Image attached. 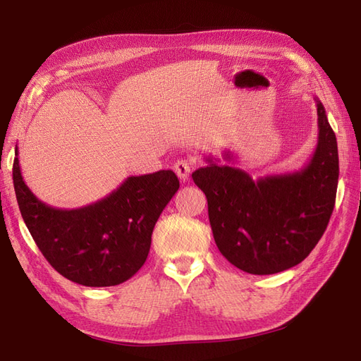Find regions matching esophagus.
Returning a JSON list of instances; mask_svg holds the SVG:
<instances>
[{
    "label": "esophagus",
    "mask_w": 361,
    "mask_h": 361,
    "mask_svg": "<svg viewBox=\"0 0 361 361\" xmlns=\"http://www.w3.org/2000/svg\"><path fill=\"white\" fill-rule=\"evenodd\" d=\"M191 169H192V162L190 159H180L176 164H174V171L179 176L180 180H188L190 174H191Z\"/></svg>",
    "instance_id": "esophagus-1"
}]
</instances>
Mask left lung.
<instances>
[{"label": "left lung", "instance_id": "8db88e82", "mask_svg": "<svg viewBox=\"0 0 361 361\" xmlns=\"http://www.w3.org/2000/svg\"><path fill=\"white\" fill-rule=\"evenodd\" d=\"M318 108V145L312 159L292 173L253 179L241 169L207 157L192 173L204 192L215 244L236 268L276 274L298 265L318 244L330 221L338 179L337 141ZM226 161H233L231 150Z\"/></svg>", "mask_w": 361, "mask_h": 361}]
</instances>
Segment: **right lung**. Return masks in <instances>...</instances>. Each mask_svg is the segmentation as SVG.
I'll return each mask as SVG.
<instances>
[{"instance_id": "add662e5", "label": "right lung", "mask_w": 361, "mask_h": 361, "mask_svg": "<svg viewBox=\"0 0 361 361\" xmlns=\"http://www.w3.org/2000/svg\"><path fill=\"white\" fill-rule=\"evenodd\" d=\"M13 185L20 215L51 267L82 286H116L145 265L152 232L179 190L178 176L161 170L129 176L117 190L78 209L39 200L20 174L18 149Z\"/></svg>"}]
</instances>
